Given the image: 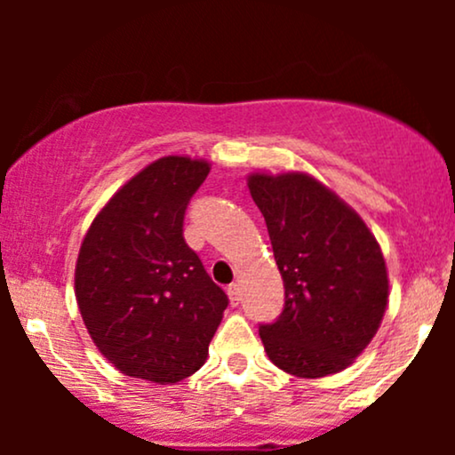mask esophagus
Listing matches in <instances>:
<instances>
[{
  "instance_id": "esophagus-1",
  "label": "esophagus",
  "mask_w": 455,
  "mask_h": 455,
  "mask_svg": "<svg viewBox=\"0 0 455 455\" xmlns=\"http://www.w3.org/2000/svg\"><path fill=\"white\" fill-rule=\"evenodd\" d=\"M227 293H228V299H231V304H233V306H237L239 301H242V286H239L237 282H235V284L228 286Z\"/></svg>"
}]
</instances>
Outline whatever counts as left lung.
I'll list each match as a JSON object with an SVG mask.
<instances>
[{"instance_id":"left-lung-1","label":"left lung","mask_w":455,"mask_h":455,"mask_svg":"<svg viewBox=\"0 0 455 455\" xmlns=\"http://www.w3.org/2000/svg\"><path fill=\"white\" fill-rule=\"evenodd\" d=\"M263 213L284 310L260 325L267 357L299 379L342 372L383 321L389 278L383 252L359 213L312 175H248Z\"/></svg>"}]
</instances>
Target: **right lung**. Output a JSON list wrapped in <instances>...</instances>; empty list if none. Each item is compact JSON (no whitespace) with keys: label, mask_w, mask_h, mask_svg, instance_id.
I'll return each mask as SVG.
<instances>
[{"label":"right lung","mask_w":455,"mask_h":455,"mask_svg":"<svg viewBox=\"0 0 455 455\" xmlns=\"http://www.w3.org/2000/svg\"><path fill=\"white\" fill-rule=\"evenodd\" d=\"M210 162L164 156L126 181L78 250L75 295L93 344L126 377L173 385L195 374L228 299L184 239Z\"/></svg>","instance_id":"right-lung-1"}]
</instances>
